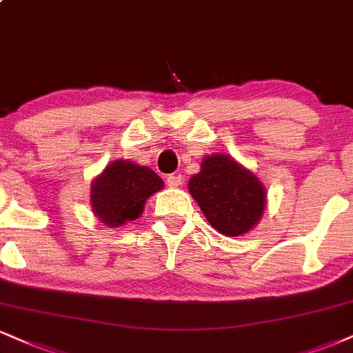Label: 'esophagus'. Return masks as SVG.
I'll return each mask as SVG.
<instances>
[{"label": "esophagus", "mask_w": 353, "mask_h": 353, "mask_svg": "<svg viewBox=\"0 0 353 353\" xmlns=\"http://www.w3.org/2000/svg\"><path fill=\"white\" fill-rule=\"evenodd\" d=\"M182 179H184V177H182L181 174H169V176L165 177V181H168V184L171 185V188H179L182 184Z\"/></svg>", "instance_id": "esophagus-1"}]
</instances>
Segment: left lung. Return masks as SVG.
I'll list each match as a JSON object with an SVG mask.
<instances>
[{"instance_id": "1", "label": "left lung", "mask_w": 353, "mask_h": 353, "mask_svg": "<svg viewBox=\"0 0 353 353\" xmlns=\"http://www.w3.org/2000/svg\"><path fill=\"white\" fill-rule=\"evenodd\" d=\"M189 192L220 233L239 236L250 232L265 210L260 181L228 156L205 158L201 172L189 181Z\"/></svg>"}]
</instances>
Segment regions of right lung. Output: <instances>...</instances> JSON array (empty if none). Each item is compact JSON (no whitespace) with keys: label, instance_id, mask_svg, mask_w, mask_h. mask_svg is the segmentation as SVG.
Here are the masks:
<instances>
[{"label":"right lung","instance_id":"add662e5","mask_svg":"<svg viewBox=\"0 0 353 353\" xmlns=\"http://www.w3.org/2000/svg\"><path fill=\"white\" fill-rule=\"evenodd\" d=\"M163 181L152 169L128 161H114L92 184V207L108 227L141 215L146 199L163 189Z\"/></svg>","mask_w":353,"mask_h":353}]
</instances>
